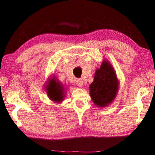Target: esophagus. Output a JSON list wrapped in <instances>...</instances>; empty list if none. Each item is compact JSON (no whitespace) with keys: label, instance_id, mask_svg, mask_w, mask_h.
Returning a JSON list of instances; mask_svg holds the SVG:
<instances>
[{"label":"esophagus","instance_id":"34e87169","mask_svg":"<svg viewBox=\"0 0 155 155\" xmlns=\"http://www.w3.org/2000/svg\"><path fill=\"white\" fill-rule=\"evenodd\" d=\"M83 83H84V81L83 79H81V78H78V79H77V85L79 86V87H83Z\"/></svg>","mask_w":155,"mask_h":155}]
</instances>
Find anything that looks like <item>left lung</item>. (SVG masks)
Wrapping results in <instances>:
<instances>
[{"mask_svg":"<svg viewBox=\"0 0 155 155\" xmlns=\"http://www.w3.org/2000/svg\"><path fill=\"white\" fill-rule=\"evenodd\" d=\"M118 82L115 72L109 62L104 61L96 71L90 85V96L96 105L104 107L114 101L117 94Z\"/></svg>","mask_w":155,"mask_h":155,"instance_id":"obj_1","label":"left lung"}]
</instances>
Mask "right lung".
Segmentation results:
<instances>
[{
    "instance_id": "obj_1",
    "label": "right lung",
    "mask_w": 155,
    "mask_h": 155,
    "mask_svg": "<svg viewBox=\"0 0 155 155\" xmlns=\"http://www.w3.org/2000/svg\"><path fill=\"white\" fill-rule=\"evenodd\" d=\"M64 87L58 81L52 78L50 81L48 86L46 87V91L48 96L52 101L57 103L61 102L64 99Z\"/></svg>"
}]
</instances>
